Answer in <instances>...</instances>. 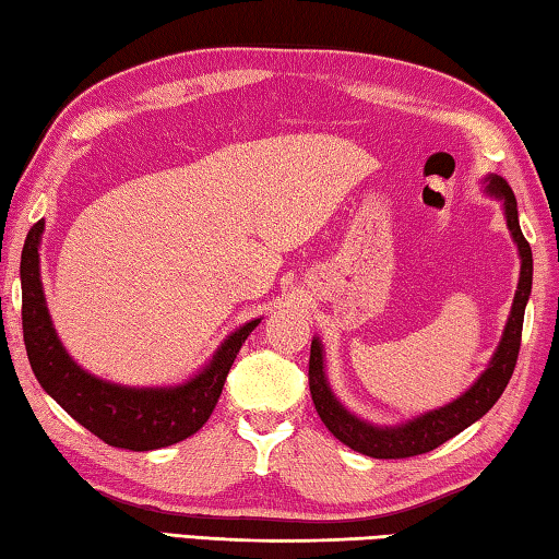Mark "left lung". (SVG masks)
<instances>
[{
  "mask_svg": "<svg viewBox=\"0 0 559 559\" xmlns=\"http://www.w3.org/2000/svg\"><path fill=\"white\" fill-rule=\"evenodd\" d=\"M484 187L488 197H493V200L503 204L508 231L518 246L520 278L513 308H510L508 323L503 335H500L496 353L490 357L486 370L480 372L478 380L473 382L466 392L456 396L453 402L439 406V409L424 412L404 424L377 427V424L359 419V416H355L337 400L325 374L323 343H320V337H313V343H310L308 380L313 404L328 431L353 451H359L372 459H409L419 456V453L433 451L441 447L443 441H449L463 429H468L473 421H478L480 416L500 400L510 377H513L520 353V335H523L525 306L530 298V288H533V251H530V243L525 241L523 231H520L518 202L513 189H510L506 179L498 175H488L484 179Z\"/></svg>",
  "mask_w": 559,
  "mask_h": 559,
  "instance_id": "left-lung-1",
  "label": "left lung"
}]
</instances>
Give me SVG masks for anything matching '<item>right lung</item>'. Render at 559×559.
<instances>
[{"label": "right lung", "mask_w": 559, "mask_h": 559, "mask_svg": "<svg viewBox=\"0 0 559 559\" xmlns=\"http://www.w3.org/2000/svg\"><path fill=\"white\" fill-rule=\"evenodd\" d=\"M44 219L26 234L22 251V328L29 365L44 392L81 427L110 447L130 451L165 449L204 427L219 402L226 374L261 318H253L216 347L210 362L182 384L128 386L100 380L75 362L56 335L46 308L39 246Z\"/></svg>", "instance_id": "obj_1"}]
</instances>
